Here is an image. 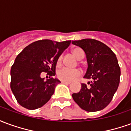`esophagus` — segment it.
<instances>
[{"label":"esophagus","mask_w":131,"mask_h":131,"mask_svg":"<svg viewBox=\"0 0 131 131\" xmlns=\"http://www.w3.org/2000/svg\"><path fill=\"white\" fill-rule=\"evenodd\" d=\"M61 82L62 83H64V84H70V82L66 81H61Z\"/></svg>","instance_id":"esophagus-1"}]
</instances>
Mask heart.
<instances>
[{
	"instance_id": "obj_1",
	"label": "heart",
	"mask_w": 131,
	"mask_h": 131,
	"mask_svg": "<svg viewBox=\"0 0 131 131\" xmlns=\"http://www.w3.org/2000/svg\"><path fill=\"white\" fill-rule=\"evenodd\" d=\"M71 52L74 57L78 60H81L84 57V52L80 48H74L72 49ZM62 63V57L60 56L57 60V65H60ZM57 77L62 81H66L71 82L77 78L81 76V71L79 69H70L64 68L60 69L57 71Z\"/></svg>"
}]
</instances>
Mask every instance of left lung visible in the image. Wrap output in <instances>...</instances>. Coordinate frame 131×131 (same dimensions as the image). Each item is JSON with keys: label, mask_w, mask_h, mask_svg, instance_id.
<instances>
[{"label": "left lung", "mask_w": 131, "mask_h": 131, "mask_svg": "<svg viewBox=\"0 0 131 131\" xmlns=\"http://www.w3.org/2000/svg\"><path fill=\"white\" fill-rule=\"evenodd\" d=\"M84 50L88 69L83 78L91 80L89 86L81 83V89L72 97L81 109L93 112L103 110L112 101L120 82L121 69L116 54L99 40L85 38L73 40Z\"/></svg>", "instance_id": "left-lung-1"}]
</instances>
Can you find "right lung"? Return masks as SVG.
I'll use <instances>...</instances> for the list:
<instances>
[{"instance_id": "add662e5", "label": "right lung", "mask_w": 131, "mask_h": 131, "mask_svg": "<svg viewBox=\"0 0 131 131\" xmlns=\"http://www.w3.org/2000/svg\"><path fill=\"white\" fill-rule=\"evenodd\" d=\"M70 43L71 40H37L17 56L10 71V88L21 106L36 110L50 100L60 83L57 79L50 77L55 75L57 60ZM42 72H46L50 79L46 81L42 79Z\"/></svg>"}]
</instances>
